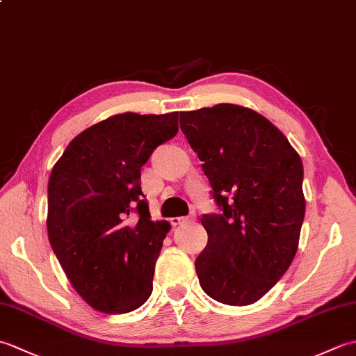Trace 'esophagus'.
Wrapping results in <instances>:
<instances>
[{
    "mask_svg": "<svg viewBox=\"0 0 356 356\" xmlns=\"http://www.w3.org/2000/svg\"><path fill=\"white\" fill-rule=\"evenodd\" d=\"M194 220H195V214L191 213L190 216H185V217H174V218H171V223L174 226H177V225H184V223H188V222H194Z\"/></svg>",
    "mask_w": 356,
    "mask_h": 356,
    "instance_id": "1",
    "label": "esophagus"
}]
</instances>
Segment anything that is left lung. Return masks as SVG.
<instances>
[{"instance_id": "1", "label": "left lung", "mask_w": 356, "mask_h": 356, "mask_svg": "<svg viewBox=\"0 0 356 356\" xmlns=\"http://www.w3.org/2000/svg\"><path fill=\"white\" fill-rule=\"evenodd\" d=\"M180 130L222 209L202 217L208 232L195 260L202 289L223 305H252L284 275L298 249L303 163L274 124L240 105L180 111Z\"/></svg>"}]
</instances>
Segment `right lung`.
Returning <instances> with one entry per match:
<instances>
[{
	"mask_svg": "<svg viewBox=\"0 0 356 356\" xmlns=\"http://www.w3.org/2000/svg\"><path fill=\"white\" fill-rule=\"evenodd\" d=\"M177 119L179 111L111 116L78 134L53 166L50 245L74 291L96 311L131 312L153 292L170 223L151 220L140 168L177 134Z\"/></svg>",
	"mask_w": 356,
	"mask_h": 356,
	"instance_id": "1",
	"label": "right lung"
}]
</instances>
